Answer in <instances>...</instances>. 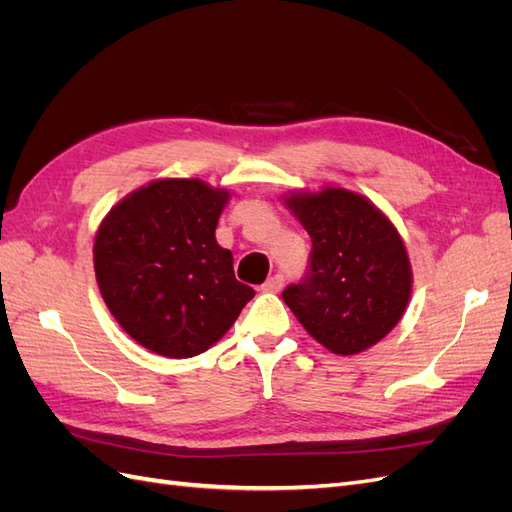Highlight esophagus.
I'll list each match as a JSON object with an SVG mask.
<instances>
[{
    "label": "esophagus",
    "instance_id": "34e87169",
    "mask_svg": "<svg viewBox=\"0 0 512 512\" xmlns=\"http://www.w3.org/2000/svg\"><path fill=\"white\" fill-rule=\"evenodd\" d=\"M282 286H284V275L275 273L265 284H262V292H280Z\"/></svg>",
    "mask_w": 512,
    "mask_h": 512
}]
</instances>
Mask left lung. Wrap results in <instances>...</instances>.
I'll use <instances>...</instances> for the list:
<instances>
[{
	"instance_id": "obj_1",
	"label": "left lung",
	"mask_w": 512,
	"mask_h": 512,
	"mask_svg": "<svg viewBox=\"0 0 512 512\" xmlns=\"http://www.w3.org/2000/svg\"><path fill=\"white\" fill-rule=\"evenodd\" d=\"M284 203L312 237L309 271L282 292L284 303L335 354L378 344L404 316L412 292L397 228L371 200L344 188L290 192Z\"/></svg>"
}]
</instances>
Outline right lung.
<instances>
[{
  "label": "right lung",
  "instance_id": "add662e5",
  "mask_svg": "<svg viewBox=\"0 0 512 512\" xmlns=\"http://www.w3.org/2000/svg\"><path fill=\"white\" fill-rule=\"evenodd\" d=\"M230 192L200 179H158L108 211L94 243L106 307L134 342L190 359L235 324L254 288L232 271L215 226Z\"/></svg>",
  "mask_w": 512,
  "mask_h": 512
}]
</instances>
